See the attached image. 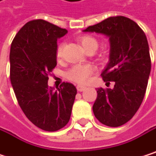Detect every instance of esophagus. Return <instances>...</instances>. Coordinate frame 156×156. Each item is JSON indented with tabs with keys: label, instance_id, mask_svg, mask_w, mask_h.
Instances as JSON below:
<instances>
[{
	"label": "esophagus",
	"instance_id": "34e87169",
	"mask_svg": "<svg viewBox=\"0 0 156 156\" xmlns=\"http://www.w3.org/2000/svg\"><path fill=\"white\" fill-rule=\"evenodd\" d=\"M85 89H86V87L81 86V85H77V86H76V90H79V91H83Z\"/></svg>",
	"mask_w": 156,
	"mask_h": 156
}]
</instances>
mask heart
<instances>
[{"label":"heart","instance_id":"heart-1","mask_svg":"<svg viewBox=\"0 0 156 156\" xmlns=\"http://www.w3.org/2000/svg\"><path fill=\"white\" fill-rule=\"evenodd\" d=\"M80 42L86 51L92 48L97 49L98 47L97 39L90 35L81 36L80 38ZM63 48H64V44H60L56 48L55 55L58 59H60L63 55ZM93 71H94V66L91 65H75L67 70L66 76L68 80L72 81L77 83H86L90 80Z\"/></svg>","mask_w":156,"mask_h":156}]
</instances>
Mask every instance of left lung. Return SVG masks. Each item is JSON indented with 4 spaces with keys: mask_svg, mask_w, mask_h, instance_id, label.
Listing matches in <instances>:
<instances>
[{
    "mask_svg": "<svg viewBox=\"0 0 156 156\" xmlns=\"http://www.w3.org/2000/svg\"><path fill=\"white\" fill-rule=\"evenodd\" d=\"M83 32L104 34L111 45L110 61L101 76L115 85L113 89H97L94 115L104 125H123L136 113L146 91L151 72L146 35L135 22L124 16L109 17Z\"/></svg>",
    "mask_w": 156,
    "mask_h": 156,
    "instance_id": "8db88e82",
    "label": "left lung"
}]
</instances>
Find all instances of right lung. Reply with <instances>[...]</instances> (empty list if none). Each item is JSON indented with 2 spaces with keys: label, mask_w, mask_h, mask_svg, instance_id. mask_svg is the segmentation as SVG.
<instances>
[{
  "label": "right lung",
  "mask_w": 156,
  "mask_h": 156,
  "mask_svg": "<svg viewBox=\"0 0 156 156\" xmlns=\"http://www.w3.org/2000/svg\"><path fill=\"white\" fill-rule=\"evenodd\" d=\"M67 31L44 20L26 23L16 34L10 51V79L17 101L38 128L58 131L69 122L76 94L67 82L48 87V75L56 66L57 39Z\"/></svg>",
  "instance_id": "1"
}]
</instances>
